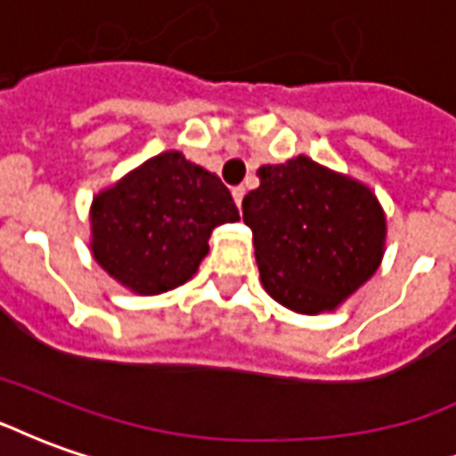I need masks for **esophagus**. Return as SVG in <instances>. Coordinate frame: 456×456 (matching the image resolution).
<instances>
[{"label": "esophagus", "instance_id": "obj_1", "mask_svg": "<svg viewBox=\"0 0 456 456\" xmlns=\"http://www.w3.org/2000/svg\"><path fill=\"white\" fill-rule=\"evenodd\" d=\"M232 195H234V202L241 208V200L247 195V188H244V185H237V188H232Z\"/></svg>", "mask_w": 456, "mask_h": 456}]
</instances>
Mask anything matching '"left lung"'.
I'll return each mask as SVG.
<instances>
[{"label": "left lung", "instance_id": "obj_1", "mask_svg": "<svg viewBox=\"0 0 456 456\" xmlns=\"http://www.w3.org/2000/svg\"><path fill=\"white\" fill-rule=\"evenodd\" d=\"M241 209L266 293L300 315L332 313L381 266L386 215L369 185L296 156L256 170Z\"/></svg>", "mask_w": 456, "mask_h": 456}]
</instances>
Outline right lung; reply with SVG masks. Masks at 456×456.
I'll list each match as a JSON object with an SVG mask.
<instances>
[{
    "label": "right lung",
    "mask_w": 456,
    "mask_h": 456,
    "mask_svg": "<svg viewBox=\"0 0 456 456\" xmlns=\"http://www.w3.org/2000/svg\"><path fill=\"white\" fill-rule=\"evenodd\" d=\"M224 183L180 151L153 156L94 195V261L136 296L183 286L208 256L212 229L237 222Z\"/></svg>",
    "instance_id": "obj_1"
}]
</instances>
